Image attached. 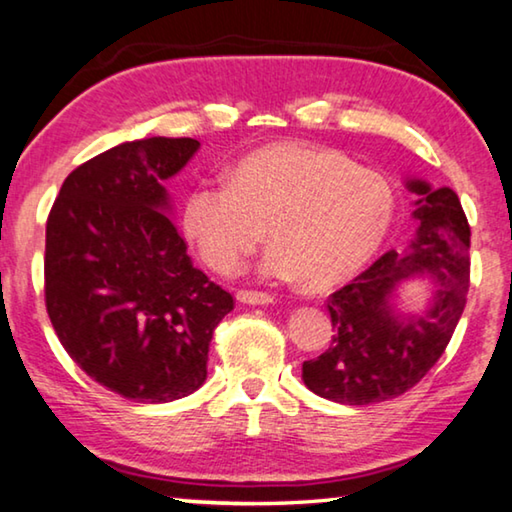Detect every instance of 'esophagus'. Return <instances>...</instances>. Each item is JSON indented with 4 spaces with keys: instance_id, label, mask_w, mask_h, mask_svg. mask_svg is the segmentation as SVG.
<instances>
[{
    "instance_id": "34e87169",
    "label": "esophagus",
    "mask_w": 512,
    "mask_h": 512,
    "mask_svg": "<svg viewBox=\"0 0 512 512\" xmlns=\"http://www.w3.org/2000/svg\"><path fill=\"white\" fill-rule=\"evenodd\" d=\"M238 300L245 304H272L274 297L263 290H238Z\"/></svg>"
}]
</instances>
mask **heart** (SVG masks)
I'll return each mask as SVG.
<instances>
[{
	"label": "heart",
	"instance_id": "1",
	"mask_svg": "<svg viewBox=\"0 0 512 512\" xmlns=\"http://www.w3.org/2000/svg\"><path fill=\"white\" fill-rule=\"evenodd\" d=\"M396 194L380 171L334 148L281 141L240 157L226 180H203L183 201V229L203 263L229 274L261 245L265 270L329 288L382 247Z\"/></svg>",
	"mask_w": 512,
	"mask_h": 512
}]
</instances>
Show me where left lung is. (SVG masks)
Returning <instances> with one entry per match:
<instances>
[{
	"label": "left lung",
	"instance_id": "8db88e82",
	"mask_svg": "<svg viewBox=\"0 0 512 512\" xmlns=\"http://www.w3.org/2000/svg\"><path fill=\"white\" fill-rule=\"evenodd\" d=\"M407 187L419 194L414 210L419 233L410 251L389 249L329 295L332 345L302 364L306 387L334 403H382L416 387L444 355L465 311L471 231L458 194L448 187L430 190L423 180ZM414 273H428L438 283L436 300L423 317H393L388 297Z\"/></svg>",
	"mask_w": 512,
	"mask_h": 512
}]
</instances>
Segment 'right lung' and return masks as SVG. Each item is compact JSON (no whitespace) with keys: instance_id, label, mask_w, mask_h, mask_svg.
<instances>
[{"instance_id":"obj_1","label":"right lung","mask_w":512,"mask_h":512,"mask_svg":"<svg viewBox=\"0 0 512 512\" xmlns=\"http://www.w3.org/2000/svg\"><path fill=\"white\" fill-rule=\"evenodd\" d=\"M190 137L128 141L61 185L45 226V309L70 359L100 387L169 403L206 382L233 295L194 267L162 183L196 153Z\"/></svg>"}]
</instances>
